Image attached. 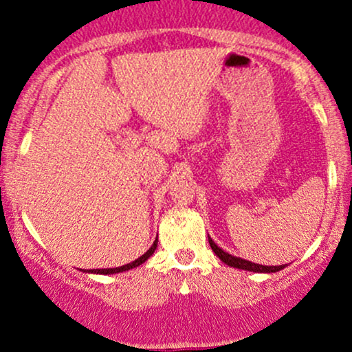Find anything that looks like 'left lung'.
Here are the masks:
<instances>
[{
	"instance_id": "1",
	"label": "left lung",
	"mask_w": 352,
	"mask_h": 352,
	"mask_svg": "<svg viewBox=\"0 0 352 352\" xmlns=\"http://www.w3.org/2000/svg\"><path fill=\"white\" fill-rule=\"evenodd\" d=\"M208 239H209V246H211V250L214 251V254L218 256V258L224 264H228V266H231V267H238V270L252 271V272H276V271H281L286 267V264H283V266H263V264H254L251 261H246V259L236 258V256L228 254L226 251H223L221 248L216 246L214 241H212L211 238H208Z\"/></svg>"
}]
</instances>
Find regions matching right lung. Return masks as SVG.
Segmentation results:
<instances>
[{"label":"right lung","mask_w":352,"mask_h":352,"mask_svg":"<svg viewBox=\"0 0 352 352\" xmlns=\"http://www.w3.org/2000/svg\"><path fill=\"white\" fill-rule=\"evenodd\" d=\"M156 246H157V239L155 241V243H153V246L149 248V250L146 251L143 256H141V258H138L136 261H133V263H129V264H124V266H121V267H111V270H89L88 272H96V274H116V272H123V271L133 270V267H138V266H140V264H143L144 261H148L149 256H153V252H155Z\"/></svg>","instance_id":"1"}]
</instances>
